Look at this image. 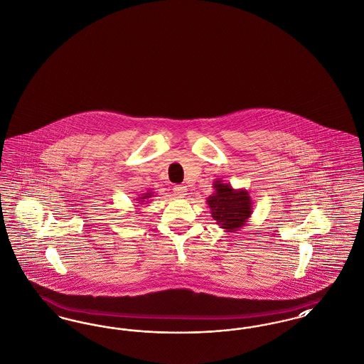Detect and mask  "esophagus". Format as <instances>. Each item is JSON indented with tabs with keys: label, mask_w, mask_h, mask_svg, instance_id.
Returning <instances> with one entry per match:
<instances>
[{
	"label": "esophagus",
	"mask_w": 364,
	"mask_h": 364,
	"mask_svg": "<svg viewBox=\"0 0 364 364\" xmlns=\"http://www.w3.org/2000/svg\"><path fill=\"white\" fill-rule=\"evenodd\" d=\"M173 192L176 198H186L187 188L183 187V186H174Z\"/></svg>",
	"instance_id": "esophagus-1"
}]
</instances>
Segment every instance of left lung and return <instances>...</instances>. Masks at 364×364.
Instances as JSON below:
<instances>
[{
    "label": "left lung",
    "instance_id": "left-lung-1",
    "mask_svg": "<svg viewBox=\"0 0 364 364\" xmlns=\"http://www.w3.org/2000/svg\"><path fill=\"white\" fill-rule=\"evenodd\" d=\"M214 192L208 198L211 217L225 232H235L245 225L252 214V199L248 191L235 190L230 184L217 178Z\"/></svg>",
    "mask_w": 364,
    "mask_h": 364
}]
</instances>
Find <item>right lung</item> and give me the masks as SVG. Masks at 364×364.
I'll return each instance as SVG.
<instances>
[{"mask_svg": "<svg viewBox=\"0 0 364 364\" xmlns=\"http://www.w3.org/2000/svg\"><path fill=\"white\" fill-rule=\"evenodd\" d=\"M154 195V192L153 191H147L146 193H141L139 198H136V203H139L140 206H144V205H147V203H150L149 200H150V198Z\"/></svg>", "mask_w": 364, "mask_h": 364, "instance_id": "obj_1", "label": "right lung"}]
</instances>
